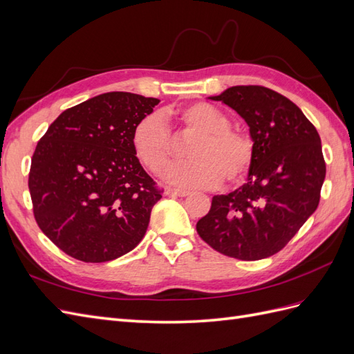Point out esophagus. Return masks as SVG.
I'll list each match as a JSON object with an SVG mask.
<instances>
[{"label":"esophagus","instance_id":"esophagus-1","mask_svg":"<svg viewBox=\"0 0 354 354\" xmlns=\"http://www.w3.org/2000/svg\"><path fill=\"white\" fill-rule=\"evenodd\" d=\"M166 194L171 197H185L189 194L188 189H178V188H167Z\"/></svg>","mask_w":354,"mask_h":354}]
</instances>
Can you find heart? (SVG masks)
I'll return each instance as SVG.
<instances>
[{"mask_svg": "<svg viewBox=\"0 0 354 354\" xmlns=\"http://www.w3.org/2000/svg\"><path fill=\"white\" fill-rule=\"evenodd\" d=\"M169 127H175L180 138H194L187 149L192 160L167 170L170 184L211 189L224 178L229 184H238L247 176L254 160V142L247 131L232 127L221 109L206 102L145 116L134 125L133 152L151 174L161 175L175 156Z\"/></svg>", "mask_w": 354, "mask_h": 354, "instance_id": "1", "label": "heart"}]
</instances>
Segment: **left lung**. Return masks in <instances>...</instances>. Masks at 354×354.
I'll return each mask as SVG.
<instances>
[{
    "instance_id": "left-lung-1",
    "label": "left lung",
    "mask_w": 354,
    "mask_h": 354,
    "mask_svg": "<svg viewBox=\"0 0 354 354\" xmlns=\"http://www.w3.org/2000/svg\"><path fill=\"white\" fill-rule=\"evenodd\" d=\"M211 100L245 120L254 160L247 184L212 197L197 233L224 256L247 261L270 257L319 206L326 176L320 136L301 109L266 86H232Z\"/></svg>"
}]
</instances>
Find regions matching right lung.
Listing matches in <instances>:
<instances>
[{"label":"right lung","mask_w":354,"mask_h":354,"mask_svg":"<svg viewBox=\"0 0 354 354\" xmlns=\"http://www.w3.org/2000/svg\"><path fill=\"white\" fill-rule=\"evenodd\" d=\"M160 100L106 93L62 112L39 140L28 188L34 218L55 245L103 263L131 251L162 194L140 166L131 133Z\"/></svg>","instance_id":"add662e5"}]
</instances>
